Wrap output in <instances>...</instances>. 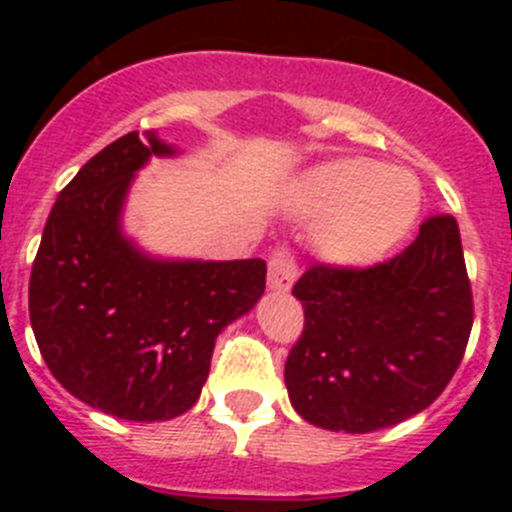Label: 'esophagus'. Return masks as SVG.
<instances>
[{"label": "esophagus", "mask_w": 512, "mask_h": 512, "mask_svg": "<svg viewBox=\"0 0 512 512\" xmlns=\"http://www.w3.org/2000/svg\"><path fill=\"white\" fill-rule=\"evenodd\" d=\"M297 280V262H294V255L285 247L272 252L270 265H267V287L272 292H289Z\"/></svg>", "instance_id": "1"}]
</instances>
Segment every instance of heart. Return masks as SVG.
Segmentation results:
<instances>
[{
	"label": "heart",
	"instance_id": "heart-1",
	"mask_svg": "<svg viewBox=\"0 0 512 512\" xmlns=\"http://www.w3.org/2000/svg\"><path fill=\"white\" fill-rule=\"evenodd\" d=\"M418 183L406 170L369 158H339L307 175L299 218L317 220L312 247L339 267H366L394 250L418 215Z\"/></svg>",
	"mask_w": 512,
	"mask_h": 512
}]
</instances>
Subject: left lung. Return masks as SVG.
<instances>
[{"label": "left lung", "instance_id": "obj_1", "mask_svg": "<svg viewBox=\"0 0 512 512\" xmlns=\"http://www.w3.org/2000/svg\"><path fill=\"white\" fill-rule=\"evenodd\" d=\"M292 294L304 332L287 356V394L327 431L371 433L428 409L471 337L473 294L451 215L428 218L381 265L309 267Z\"/></svg>", "mask_w": 512, "mask_h": 512}]
</instances>
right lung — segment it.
I'll return each instance as SVG.
<instances>
[{"label":"right lung","instance_id":"1","mask_svg":"<svg viewBox=\"0 0 512 512\" xmlns=\"http://www.w3.org/2000/svg\"><path fill=\"white\" fill-rule=\"evenodd\" d=\"M156 131L126 133L59 193L29 280V319L69 394L123 421H168L203 391L215 339L265 292V260H170L123 232V205Z\"/></svg>","mask_w":512,"mask_h":512}]
</instances>
